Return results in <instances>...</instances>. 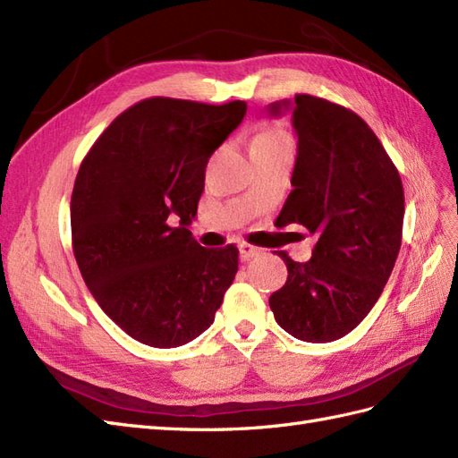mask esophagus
<instances>
[{"instance_id":"esophagus-1","label":"esophagus","mask_w":458,"mask_h":458,"mask_svg":"<svg viewBox=\"0 0 458 458\" xmlns=\"http://www.w3.org/2000/svg\"><path fill=\"white\" fill-rule=\"evenodd\" d=\"M261 253H263V250H261V248H255V245H251V243H245V242H242V243H240V255H242V259H243V261H250V259H253V257L261 255Z\"/></svg>"}]
</instances>
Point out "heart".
Returning <instances> with one entry per match:
<instances>
[{
  "label": "heart",
  "mask_w": 458,
  "mask_h": 458,
  "mask_svg": "<svg viewBox=\"0 0 458 458\" xmlns=\"http://www.w3.org/2000/svg\"><path fill=\"white\" fill-rule=\"evenodd\" d=\"M251 145H290V139L278 129H263L253 137Z\"/></svg>",
  "instance_id": "obj_1"
}]
</instances>
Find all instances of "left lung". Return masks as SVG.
Instances as JSON below:
<instances>
[{
    "label": "left lung",
    "instance_id": "1",
    "mask_svg": "<svg viewBox=\"0 0 458 458\" xmlns=\"http://www.w3.org/2000/svg\"><path fill=\"white\" fill-rule=\"evenodd\" d=\"M286 110L298 157L276 226L301 225L318 242L308 263L278 253L288 280L268 306L292 336L331 343L356 329L393 273L403 242V182L358 114L311 95L268 106L275 117Z\"/></svg>",
    "mask_w": 458,
    "mask_h": 458
}]
</instances>
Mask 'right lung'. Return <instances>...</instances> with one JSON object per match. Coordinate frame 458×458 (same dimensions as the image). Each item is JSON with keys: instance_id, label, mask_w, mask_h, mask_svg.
Instances as JSON below:
<instances>
[{"instance_id": "add662e5", "label": "right lung", "mask_w": 458, "mask_h": 458, "mask_svg": "<svg viewBox=\"0 0 458 458\" xmlns=\"http://www.w3.org/2000/svg\"><path fill=\"white\" fill-rule=\"evenodd\" d=\"M248 104L155 97L106 127L72 195L73 253L102 311L155 348L191 343L215 321L238 273V248H203L197 215L210 155Z\"/></svg>"}]
</instances>
